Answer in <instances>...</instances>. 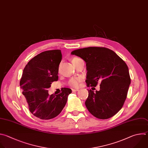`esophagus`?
Here are the masks:
<instances>
[{
	"mask_svg": "<svg viewBox=\"0 0 148 148\" xmlns=\"http://www.w3.org/2000/svg\"><path fill=\"white\" fill-rule=\"evenodd\" d=\"M72 92H75L78 91L79 90H78V89H76V88H72Z\"/></svg>",
	"mask_w": 148,
	"mask_h": 148,
	"instance_id": "esophagus-1",
	"label": "esophagus"
}]
</instances>
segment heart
<instances>
[{
	"instance_id": "obj_1",
	"label": "heart",
	"mask_w": 148,
	"mask_h": 148,
	"mask_svg": "<svg viewBox=\"0 0 148 148\" xmlns=\"http://www.w3.org/2000/svg\"><path fill=\"white\" fill-rule=\"evenodd\" d=\"M77 59H79V58H73L72 60V62L73 61L77 60ZM81 81H82V79L80 77H73V78H72L69 80V84L71 86L76 87H78L79 86V84H80Z\"/></svg>"
}]
</instances>
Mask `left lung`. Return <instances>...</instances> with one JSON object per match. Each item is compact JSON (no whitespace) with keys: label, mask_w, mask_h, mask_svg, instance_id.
<instances>
[{"label":"left lung","mask_w":148,"mask_h":148,"mask_svg":"<svg viewBox=\"0 0 148 148\" xmlns=\"http://www.w3.org/2000/svg\"><path fill=\"white\" fill-rule=\"evenodd\" d=\"M71 54L85 61L88 87L100 83L99 91L88 90L85 101L87 110L97 119H110L121 109L127 98L131 83L127 64L113 51L104 47L80 48Z\"/></svg>","instance_id":"obj_1"}]
</instances>
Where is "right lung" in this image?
I'll return each mask as SVG.
<instances>
[{
	"label": "right lung",
	"mask_w": 148,
	"mask_h": 148,
	"mask_svg": "<svg viewBox=\"0 0 148 148\" xmlns=\"http://www.w3.org/2000/svg\"><path fill=\"white\" fill-rule=\"evenodd\" d=\"M62 60L60 49L42 52L25 65L20 82L24 100L29 111L41 120H50L61 113L72 93L62 88L57 95H49L48 88L58 79L59 65Z\"/></svg>",
	"instance_id": "1"
}]
</instances>
